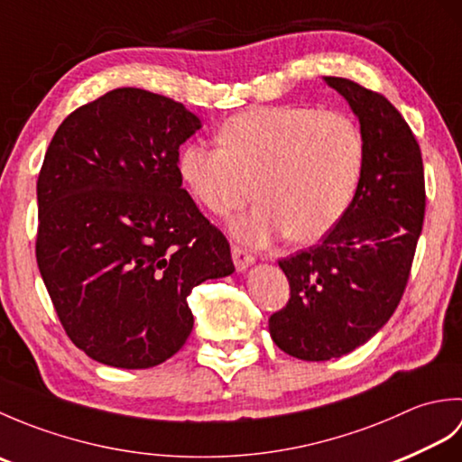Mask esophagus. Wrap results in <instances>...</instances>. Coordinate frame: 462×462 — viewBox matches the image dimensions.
Masks as SVG:
<instances>
[{"instance_id":"esophagus-1","label":"esophagus","mask_w":462,"mask_h":462,"mask_svg":"<svg viewBox=\"0 0 462 462\" xmlns=\"http://www.w3.org/2000/svg\"><path fill=\"white\" fill-rule=\"evenodd\" d=\"M232 260H234V266H236V270L244 272L248 266H252L254 260H256V258H254L246 248L236 246V244H234V246H232Z\"/></svg>"}]
</instances>
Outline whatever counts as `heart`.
Returning <instances> with one entry per match:
<instances>
[{"instance_id": "obj_1", "label": "heart", "mask_w": 462, "mask_h": 462, "mask_svg": "<svg viewBox=\"0 0 462 462\" xmlns=\"http://www.w3.org/2000/svg\"><path fill=\"white\" fill-rule=\"evenodd\" d=\"M218 146L186 144L179 169L194 199L228 216L254 196V210L232 222L250 244L280 234L313 242L347 212L365 164V139L353 116L313 106H256L230 116Z\"/></svg>"}]
</instances>
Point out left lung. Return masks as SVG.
Masks as SVG:
<instances>
[{
  "label": "left lung",
  "mask_w": 462,
  "mask_h": 462,
  "mask_svg": "<svg viewBox=\"0 0 462 462\" xmlns=\"http://www.w3.org/2000/svg\"><path fill=\"white\" fill-rule=\"evenodd\" d=\"M357 115L365 164L347 212L318 246L278 263L290 300L270 316L288 356L328 361L385 326L407 288L425 220V171L413 131L385 97L346 77H326Z\"/></svg>",
  "instance_id": "8db88e82"
}]
</instances>
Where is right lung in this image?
Instances as JSON below:
<instances>
[{
	"mask_svg": "<svg viewBox=\"0 0 462 462\" xmlns=\"http://www.w3.org/2000/svg\"><path fill=\"white\" fill-rule=\"evenodd\" d=\"M202 129L171 97L121 87L55 131L37 179V266L65 333L91 359L146 369L189 339V293L234 272L230 244L182 189Z\"/></svg>",
	"mask_w": 462,
	"mask_h": 462,
	"instance_id": "add662e5",
	"label": "right lung"
}]
</instances>
